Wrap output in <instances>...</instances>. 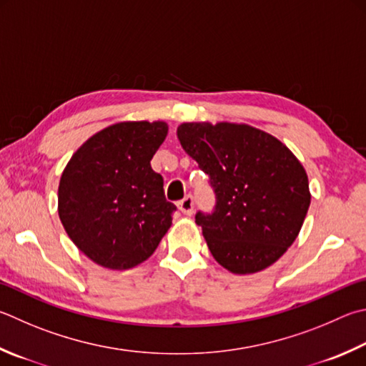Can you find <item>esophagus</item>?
Segmentation results:
<instances>
[{"mask_svg":"<svg viewBox=\"0 0 366 366\" xmlns=\"http://www.w3.org/2000/svg\"><path fill=\"white\" fill-rule=\"evenodd\" d=\"M177 208H179V211L182 212V214H185V216H190L192 212H194V198L192 197H185L184 200H181L177 203Z\"/></svg>","mask_w":366,"mask_h":366,"instance_id":"1","label":"esophagus"}]
</instances>
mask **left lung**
I'll use <instances>...</instances> for the list:
<instances>
[{"label": "left lung", "mask_w": 366, "mask_h": 366, "mask_svg": "<svg viewBox=\"0 0 366 366\" xmlns=\"http://www.w3.org/2000/svg\"><path fill=\"white\" fill-rule=\"evenodd\" d=\"M177 139L214 189V212L195 216L212 257L237 275L277 262L310 204L307 172L293 152L244 123H182Z\"/></svg>", "instance_id": "8db88e82"}]
</instances>
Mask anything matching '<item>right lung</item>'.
I'll list each match as a JSON object with an SVG mask.
<instances>
[{
    "mask_svg": "<svg viewBox=\"0 0 366 366\" xmlns=\"http://www.w3.org/2000/svg\"><path fill=\"white\" fill-rule=\"evenodd\" d=\"M168 134L164 122H122L91 136L59 182L57 211L65 232L92 262L136 267L154 254L172 224L163 177L150 160Z\"/></svg>",
    "mask_w": 366,
    "mask_h": 366,
    "instance_id": "right-lung-1",
    "label": "right lung"
}]
</instances>
